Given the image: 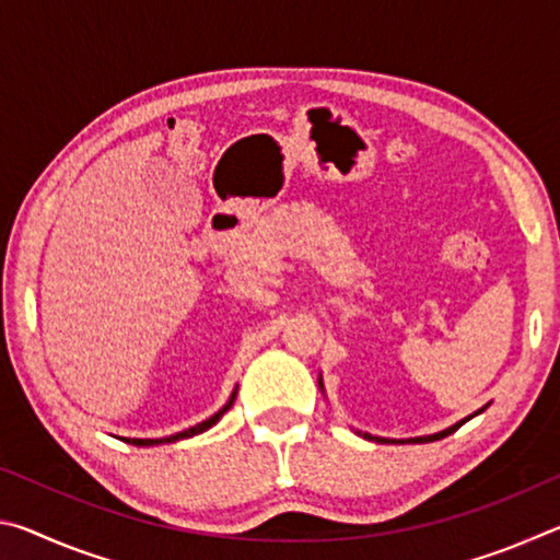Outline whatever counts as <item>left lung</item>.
Here are the masks:
<instances>
[{"mask_svg":"<svg viewBox=\"0 0 560 560\" xmlns=\"http://www.w3.org/2000/svg\"><path fill=\"white\" fill-rule=\"evenodd\" d=\"M318 385H320V387H324V383H320V381H318ZM481 410H485V407H481ZM481 410H477V412H474V415H479ZM474 415H469V417H464V420H459L457 424H452V428H447V430H442V432H438V434H428V438H412V440H385V438H373V434H363V438H365V440H375V442H383V444H385V442H397V444H405V442H412V444H415V442H434V440H442V438H447V434H452V432H457V430L462 428V424H464V422H467V420H471V417H474Z\"/></svg>","mask_w":560,"mask_h":560,"instance_id":"left-lung-1","label":"left lung"}]
</instances>
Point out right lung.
I'll return each instance as SVG.
<instances>
[{
	"label": "right lung",
	"instance_id": "right-lung-1",
	"mask_svg": "<svg viewBox=\"0 0 560 560\" xmlns=\"http://www.w3.org/2000/svg\"><path fill=\"white\" fill-rule=\"evenodd\" d=\"M234 397H236V390L232 393L230 402H226L220 412H214V415L210 417V420H205V422H200V424H195V428H189V430H185V432L170 434V438H163V440H126V442H128V444H136V447H150V444H163V442H177V440H185V438H195V434H200V432H205V430H210L212 424L220 422V417H222V415L232 407Z\"/></svg>",
	"mask_w": 560,
	"mask_h": 560
}]
</instances>
